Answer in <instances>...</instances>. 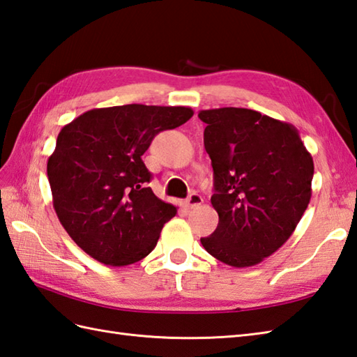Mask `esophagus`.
I'll use <instances>...</instances> for the list:
<instances>
[{"mask_svg": "<svg viewBox=\"0 0 357 357\" xmlns=\"http://www.w3.org/2000/svg\"><path fill=\"white\" fill-rule=\"evenodd\" d=\"M202 202H204V199L201 195L192 193L185 199V206L188 210H192V208H196V206H199V205H202Z\"/></svg>", "mask_w": 357, "mask_h": 357, "instance_id": "obj_1", "label": "esophagus"}]
</instances>
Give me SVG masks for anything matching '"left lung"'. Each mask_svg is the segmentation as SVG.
I'll list each match as a JSON object with an SVG mask.
<instances>
[{"instance_id":"1","label":"left lung","mask_w":357,"mask_h":357,"mask_svg":"<svg viewBox=\"0 0 357 357\" xmlns=\"http://www.w3.org/2000/svg\"><path fill=\"white\" fill-rule=\"evenodd\" d=\"M206 123L218 228L206 252L234 268L260 263L292 236L312 196L313 160L292 124L245 107L199 112Z\"/></svg>"}]
</instances>
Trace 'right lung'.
I'll return each mask as SVG.
<instances>
[{"label": "right lung", "instance_id": "obj_1", "mask_svg": "<svg viewBox=\"0 0 357 357\" xmlns=\"http://www.w3.org/2000/svg\"><path fill=\"white\" fill-rule=\"evenodd\" d=\"M192 117L185 106L134 103L91 109L62 128L47 162L53 206L88 255L126 266L153 251L176 206L147 187L141 156L160 132Z\"/></svg>", "mask_w": 357, "mask_h": 357}]
</instances>
